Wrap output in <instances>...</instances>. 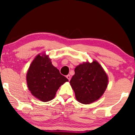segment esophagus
<instances>
[{"label": "esophagus", "mask_w": 135, "mask_h": 135, "mask_svg": "<svg viewBox=\"0 0 135 135\" xmlns=\"http://www.w3.org/2000/svg\"><path fill=\"white\" fill-rule=\"evenodd\" d=\"M66 77H67V79H68L69 80H71V75H66Z\"/></svg>", "instance_id": "34e87169"}]
</instances>
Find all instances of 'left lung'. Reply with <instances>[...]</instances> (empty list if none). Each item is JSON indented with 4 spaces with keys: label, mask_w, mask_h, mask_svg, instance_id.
Returning a JSON list of instances; mask_svg holds the SVG:
<instances>
[{
    "label": "left lung",
    "mask_w": 135,
    "mask_h": 135,
    "mask_svg": "<svg viewBox=\"0 0 135 135\" xmlns=\"http://www.w3.org/2000/svg\"><path fill=\"white\" fill-rule=\"evenodd\" d=\"M70 84L77 100L82 104H90L98 99L106 90L108 79L98 62H84L77 66Z\"/></svg>",
    "instance_id": "1"
}]
</instances>
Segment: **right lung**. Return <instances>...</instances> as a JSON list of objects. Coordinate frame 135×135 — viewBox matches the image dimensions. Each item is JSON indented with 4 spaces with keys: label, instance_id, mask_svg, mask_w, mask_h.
I'll return each instance as SVG.
<instances>
[{
    "label": "right lung",
    "instance_id": "1",
    "mask_svg": "<svg viewBox=\"0 0 135 135\" xmlns=\"http://www.w3.org/2000/svg\"><path fill=\"white\" fill-rule=\"evenodd\" d=\"M27 84L32 95L44 102L54 98L60 86L68 79L51 64L48 56L37 55L27 73Z\"/></svg>",
    "mask_w": 135,
    "mask_h": 135
}]
</instances>
